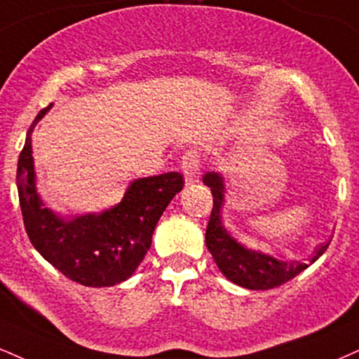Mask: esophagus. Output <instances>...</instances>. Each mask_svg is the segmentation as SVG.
I'll return each instance as SVG.
<instances>
[{
    "mask_svg": "<svg viewBox=\"0 0 359 359\" xmlns=\"http://www.w3.org/2000/svg\"><path fill=\"white\" fill-rule=\"evenodd\" d=\"M182 174L185 177V184L192 185L198 182V177H201V155L197 150H187L182 157Z\"/></svg>",
    "mask_w": 359,
    "mask_h": 359,
    "instance_id": "obj_1",
    "label": "esophagus"
}]
</instances>
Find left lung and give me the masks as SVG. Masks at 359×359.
Masks as SVG:
<instances>
[{"instance_id": "1", "label": "left lung", "mask_w": 359, "mask_h": 359, "mask_svg": "<svg viewBox=\"0 0 359 359\" xmlns=\"http://www.w3.org/2000/svg\"><path fill=\"white\" fill-rule=\"evenodd\" d=\"M202 182L210 187L214 197L212 212H210L209 224L205 231V244L209 252L212 254L215 264H217L221 273L229 280L252 291H266V289L278 287L280 284L287 283L289 279L296 278L297 274L319 257L325 254L331 239L326 243L316 245L309 262L301 261H279L269 254L261 252V250L248 249L239 241L234 239L222 224L221 209L224 205V177L219 172H207L202 177Z\"/></svg>"}]
</instances>
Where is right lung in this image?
<instances>
[{
	"instance_id": "add662e5",
	"label": "right lung",
	"mask_w": 359,
	"mask_h": 359,
	"mask_svg": "<svg viewBox=\"0 0 359 359\" xmlns=\"http://www.w3.org/2000/svg\"><path fill=\"white\" fill-rule=\"evenodd\" d=\"M50 109L51 103L33 120L18 158L16 185L25 229L33 248L68 279L90 287L115 286L144 261L155 226L168 202L182 191L184 179L179 172L137 179L109 210L72 221L60 217L38 196L32 152L34 125Z\"/></svg>"
}]
</instances>
